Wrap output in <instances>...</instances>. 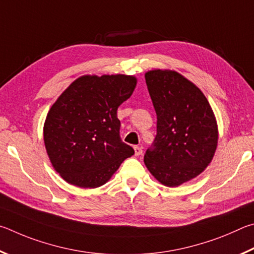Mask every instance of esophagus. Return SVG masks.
Listing matches in <instances>:
<instances>
[{"label":"esophagus","mask_w":254,"mask_h":254,"mask_svg":"<svg viewBox=\"0 0 254 254\" xmlns=\"http://www.w3.org/2000/svg\"><path fill=\"white\" fill-rule=\"evenodd\" d=\"M134 150H135V155H136V156H139V155L143 154V148L139 147V146H135Z\"/></svg>","instance_id":"esophagus-1"}]
</instances>
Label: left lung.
<instances>
[{"label": "left lung", "mask_w": 254, "mask_h": 254, "mask_svg": "<svg viewBox=\"0 0 254 254\" xmlns=\"http://www.w3.org/2000/svg\"><path fill=\"white\" fill-rule=\"evenodd\" d=\"M145 79L157 124L144 162L155 179L174 188L211 163L217 145L216 120L206 97L182 74L153 70Z\"/></svg>", "instance_id": "obj_1"}]
</instances>
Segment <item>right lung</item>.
Here are the masks:
<instances>
[{"mask_svg":"<svg viewBox=\"0 0 254 254\" xmlns=\"http://www.w3.org/2000/svg\"><path fill=\"white\" fill-rule=\"evenodd\" d=\"M131 75H83L48 113L44 144L55 170L83 189L104 185L134 149L120 138L117 109L131 96Z\"/></svg>","mask_w":254,"mask_h":254,"instance_id":"right-lung-1","label":"right lung"}]
</instances>
